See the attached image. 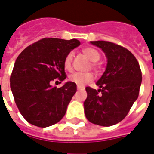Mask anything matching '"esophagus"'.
Masks as SVG:
<instances>
[{
	"instance_id": "34e87169",
	"label": "esophagus",
	"mask_w": 154,
	"mask_h": 154,
	"mask_svg": "<svg viewBox=\"0 0 154 154\" xmlns=\"http://www.w3.org/2000/svg\"><path fill=\"white\" fill-rule=\"evenodd\" d=\"M77 89L78 90H82V89H85V87H83V86H77Z\"/></svg>"
}]
</instances>
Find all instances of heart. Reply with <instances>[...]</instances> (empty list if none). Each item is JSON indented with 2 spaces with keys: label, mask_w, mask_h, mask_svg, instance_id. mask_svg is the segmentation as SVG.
<instances>
[{
  "label": "heart",
  "mask_w": 154,
  "mask_h": 154,
  "mask_svg": "<svg viewBox=\"0 0 154 154\" xmlns=\"http://www.w3.org/2000/svg\"><path fill=\"white\" fill-rule=\"evenodd\" d=\"M83 53L92 61V68L95 71H99L101 69V65L97 63V61L99 60L101 58V55L99 51L93 48H85L83 50ZM72 60H73V53L69 52L66 55L64 60V66L65 69L67 70H70L72 68ZM94 79V75L92 73H74L69 76V80L70 82L75 83L78 86H84L87 85L89 82Z\"/></svg>",
  "instance_id": "heart-1"
}]
</instances>
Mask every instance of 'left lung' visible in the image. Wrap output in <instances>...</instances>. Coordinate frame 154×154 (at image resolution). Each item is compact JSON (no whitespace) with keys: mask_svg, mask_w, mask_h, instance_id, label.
<instances>
[{"mask_svg":"<svg viewBox=\"0 0 154 154\" xmlns=\"http://www.w3.org/2000/svg\"><path fill=\"white\" fill-rule=\"evenodd\" d=\"M90 42L104 51L107 65L96 84L100 88H85V113L91 123L111 126L122 122L138 98L142 73L136 58L126 48L111 42Z\"/></svg>","mask_w":154,"mask_h":154,"instance_id":"obj_1","label":"left lung"}]
</instances>
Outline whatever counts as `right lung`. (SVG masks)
I'll return each mask as SVG.
<instances>
[{
  "label": "right lung",
  "instance_id": "right-lung-1",
  "mask_svg": "<svg viewBox=\"0 0 154 154\" xmlns=\"http://www.w3.org/2000/svg\"><path fill=\"white\" fill-rule=\"evenodd\" d=\"M79 44L75 38H42L19 55L11 73V88L18 109L29 123L44 128L63 118L76 85L69 81L57 88L51 83L66 78L65 57Z\"/></svg>",
  "mask_w": 154,
  "mask_h": 154
}]
</instances>
